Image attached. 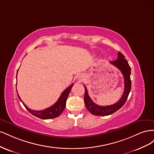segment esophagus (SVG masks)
I'll return each mask as SVG.
<instances>
[{"label":"esophagus","mask_w":154,"mask_h":154,"mask_svg":"<svg viewBox=\"0 0 154 154\" xmlns=\"http://www.w3.org/2000/svg\"><path fill=\"white\" fill-rule=\"evenodd\" d=\"M80 80H83V78H81V77H80Z\"/></svg>","instance_id":"obj_1"}]
</instances>
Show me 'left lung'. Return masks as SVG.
<instances>
[{"label":"left lung","instance_id":"obj_1","mask_svg":"<svg viewBox=\"0 0 154 154\" xmlns=\"http://www.w3.org/2000/svg\"><path fill=\"white\" fill-rule=\"evenodd\" d=\"M111 64L114 65L118 69H119L124 76L125 88L122 97L121 99L116 102V103L108 105V106H100L97 105L94 103L88 96L87 88L85 87V96L84 102L87 109L90 112L91 114L95 116H109L114 113L115 112L118 110L119 109L124 105L126 101H127L129 93L131 89L132 82L130 80V73L131 69L127 62V60L125 59V57L123 54L120 52L118 53V59L113 62H110Z\"/></svg>","mask_w":154,"mask_h":154}]
</instances>
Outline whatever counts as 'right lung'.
<instances>
[{
  "mask_svg": "<svg viewBox=\"0 0 154 154\" xmlns=\"http://www.w3.org/2000/svg\"><path fill=\"white\" fill-rule=\"evenodd\" d=\"M72 86H73V84L68 87L62 93V94L60 95L58 101L56 102L53 105L51 106L50 107H49V108H47L42 110H33L29 109L28 107L24 104V102L21 100L20 96L18 94V93L17 94L18 97H19L20 100L22 101V103L26 107V109L28 110L31 114L36 116L37 118H39L40 119H53L59 116L62 113V112L65 109V107H66V101L67 99V97L69 96L70 91L71 90Z\"/></svg>",
  "mask_w": 154,
  "mask_h": 154,
  "instance_id": "1",
  "label": "right lung"
}]
</instances>
